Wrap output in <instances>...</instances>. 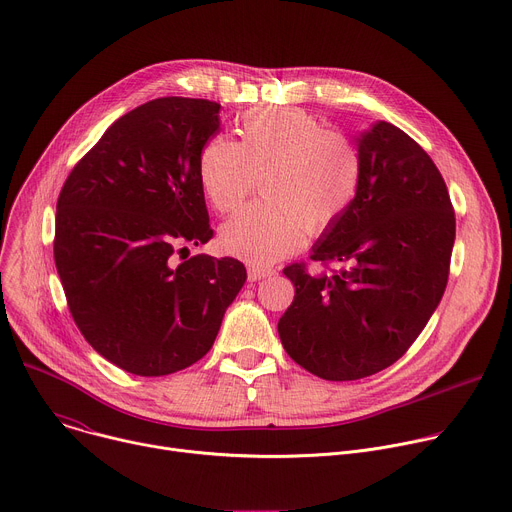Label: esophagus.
I'll list each match as a JSON object with an SVG mask.
<instances>
[{
    "mask_svg": "<svg viewBox=\"0 0 512 512\" xmlns=\"http://www.w3.org/2000/svg\"><path fill=\"white\" fill-rule=\"evenodd\" d=\"M247 273H249V279L251 281H257V279H263V277H269L273 273L271 267H261V265H249L247 267Z\"/></svg>",
    "mask_w": 512,
    "mask_h": 512,
    "instance_id": "esophagus-1",
    "label": "esophagus"
}]
</instances>
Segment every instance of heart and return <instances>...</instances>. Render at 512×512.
Listing matches in <instances>:
<instances>
[{"label":"heart","mask_w":512,"mask_h":512,"mask_svg":"<svg viewBox=\"0 0 512 512\" xmlns=\"http://www.w3.org/2000/svg\"><path fill=\"white\" fill-rule=\"evenodd\" d=\"M239 141L208 139L198 154V180L214 210L235 212L261 178V202L221 229L223 247L255 265L302 247L306 231L322 235L358 196L364 164L358 145L291 107L249 111Z\"/></svg>","instance_id":"1"}]
</instances>
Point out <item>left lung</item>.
<instances>
[{"instance_id":"left-lung-1","label":"left lung","mask_w":512,"mask_h":512,"mask_svg":"<svg viewBox=\"0 0 512 512\" xmlns=\"http://www.w3.org/2000/svg\"><path fill=\"white\" fill-rule=\"evenodd\" d=\"M358 150V196L312 247L338 269H283L296 296L277 324L281 344L326 381L371 377L407 352L442 302L456 239L446 182L417 141L377 121Z\"/></svg>"}]
</instances>
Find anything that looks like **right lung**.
<instances>
[{
  "mask_svg": "<svg viewBox=\"0 0 512 512\" xmlns=\"http://www.w3.org/2000/svg\"><path fill=\"white\" fill-rule=\"evenodd\" d=\"M218 111L186 97L139 105L72 168L56 202L68 310L85 340L131 375L164 377L200 360L247 279L233 257L176 263L212 237L198 154L221 127Z\"/></svg>",
  "mask_w": 512,
  "mask_h": 512,
  "instance_id": "obj_1",
  "label": "right lung"
}]
</instances>
